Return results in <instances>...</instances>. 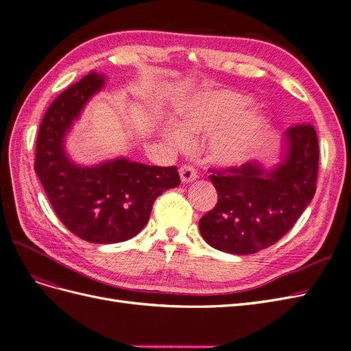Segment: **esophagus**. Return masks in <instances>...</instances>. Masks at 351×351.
Here are the masks:
<instances>
[{
    "label": "esophagus",
    "instance_id": "1",
    "mask_svg": "<svg viewBox=\"0 0 351 351\" xmlns=\"http://www.w3.org/2000/svg\"><path fill=\"white\" fill-rule=\"evenodd\" d=\"M180 178H182L183 183H190V182H195L197 178V173L193 167L190 165H183L180 168Z\"/></svg>",
    "mask_w": 351,
    "mask_h": 351
}]
</instances>
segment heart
<instances>
[{
	"label": "heart",
	"mask_w": 351,
	"mask_h": 351,
	"mask_svg": "<svg viewBox=\"0 0 351 351\" xmlns=\"http://www.w3.org/2000/svg\"><path fill=\"white\" fill-rule=\"evenodd\" d=\"M246 95L214 89L197 93L178 112V125L169 127L167 136L178 146H187L189 136L209 134L208 155L217 165L232 167L246 162L259 149L267 136L269 120L259 110H244Z\"/></svg>",
	"instance_id": "b5f03b06"
}]
</instances>
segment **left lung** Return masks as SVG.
I'll use <instances>...</instances> for the list:
<instances>
[{"label":"left lung","instance_id":"8db88e82","mask_svg":"<svg viewBox=\"0 0 351 351\" xmlns=\"http://www.w3.org/2000/svg\"><path fill=\"white\" fill-rule=\"evenodd\" d=\"M282 161L271 169L246 162L209 169L218 202L200 218L202 237L214 249L252 254L290 231L316 192L319 146L312 124L287 129Z\"/></svg>","mask_w":351,"mask_h":351}]
</instances>
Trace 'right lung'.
<instances>
[{
  "mask_svg": "<svg viewBox=\"0 0 351 351\" xmlns=\"http://www.w3.org/2000/svg\"><path fill=\"white\" fill-rule=\"evenodd\" d=\"M104 82V74L90 71L58 95L42 119L35 155V173L60 221L73 234L98 244L134 237L149 219L155 199L180 184L177 167L125 158L80 167L66 155L67 132Z\"/></svg>",
  "mask_w": 351,
  "mask_h": 351,
  "instance_id": "obj_1",
  "label": "right lung"
}]
</instances>
